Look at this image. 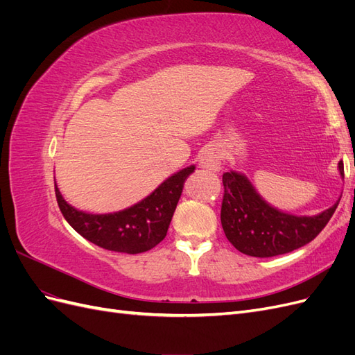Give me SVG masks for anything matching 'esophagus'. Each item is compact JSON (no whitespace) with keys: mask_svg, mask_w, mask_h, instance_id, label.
I'll return each mask as SVG.
<instances>
[{"mask_svg":"<svg viewBox=\"0 0 355 355\" xmlns=\"http://www.w3.org/2000/svg\"><path fill=\"white\" fill-rule=\"evenodd\" d=\"M222 164V153L218 146H207L200 155V166L206 170L218 171Z\"/></svg>","mask_w":355,"mask_h":355,"instance_id":"obj_1","label":"esophagus"}]
</instances>
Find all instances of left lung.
<instances>
[{
    "label": "left lung",
    "instance_id": "left-lung-1",
    "mask_svg": "<svg viewBox=\"0 0 355 355\" xmlns=\"http://www.w3.org/2000/svg\"><path fill=\"white\" fill-rule=\"evenodd\" d=\"M339 173L343 164L339 161ZM222 228L230 243L244 254L272 257L293 252L313 241L335 213L339 200L315 216H296L270 206L250 180L239 171L222 176Z\"/></svg>",
    "mask_w": 355,
    "mask_h": 355
}]
</instances>
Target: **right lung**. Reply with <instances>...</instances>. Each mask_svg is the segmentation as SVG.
Segmentation results:
<instances>
[{"mask_svg": "<svg viewBox=\"0 0 355 355\" xmlns=\"http://www.w3.org/2000/svg\"><path fill=\"white\" fill-rule=\"evenodd\" d=\"M194 170L189 166L178 171L142 201L114 213H85L63 200L56 184L55 192L63 218L85 240L106 250L136 254L164 240L185 180Z\"/></svg>", "mask_w": 355, "mask_h": 355, "instance_id": "obj_1", "label": "right lung"}]
</instances>
